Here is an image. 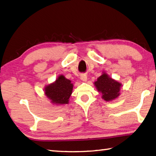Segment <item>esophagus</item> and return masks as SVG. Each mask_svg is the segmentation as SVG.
<instances>
[{
  "label": "esophagus",
  "mask_w": 156,
  "mask_h": 156,
  "mask_svg": "<svg viewBox=\"0 0 156 156\" xmlns=\"http://www.w3.org/2000/svg\"><path fill=\"white\" fill-rule=\"evenodd\" d=\"M80 79L83 82H86L87 81V76L86 74H82L80 75Z\"/></svg>",
  "instance_id": "1"
}]
</instances>
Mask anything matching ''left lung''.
Here are the masks:
<instances>
[{
  "label": "left lung",
  "mask_w": 156,
  "mask_h": 156,
  "mask_svg": "<svg viewBox=\"0 0 156 156\" xmlns=\"http://www.w3.org/2000/svg\"><path fill=\"white\" fill-rule=\"evenodd\" d=\"M102 73L94 82V85L98 91L102 93V99L110 102L117 98L120 94L122 84L110 78L106 72Z\"/></svg>",
  "instance_id": "8db88e82"
}]
</instances>
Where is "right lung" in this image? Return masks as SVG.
Here are the masks:
<instances>
[{"instance_id":"obj_1","label":"right lung","mask_w":156,"mask_h":156,"mask_svg":"<svg viewBox=\"0 0 156 156\" xmlns=\"http://www.w3.org/2000/svg\"><path fill=\"white\" fill-rule=\"evenodd\" d=\"M72 90L73 84L70 80L60 75L55 82L45 87L44 94L54 104L62 105L69 102Z\"/></svg>"}]
</instances>
